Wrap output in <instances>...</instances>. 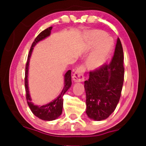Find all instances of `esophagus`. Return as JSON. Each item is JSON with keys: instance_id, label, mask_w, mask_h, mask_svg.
<instances>
[{"instance_id": "esophagus-1", "label": "esophagus", "mask_w": 146, "mask_h": 146, "mask_svg": "<svg viewBox=\"0 0 146 146\" xmlns=\"http://www.w3.org/2000/svg\"><path fill=\"white\" fill-rule=\"evenodd\" d=\"M84 68L82 66H81L78 68L76 70L74 74L72 76L73 80L75 82H82L84 80Z\"/></svg>"}]
</instances>
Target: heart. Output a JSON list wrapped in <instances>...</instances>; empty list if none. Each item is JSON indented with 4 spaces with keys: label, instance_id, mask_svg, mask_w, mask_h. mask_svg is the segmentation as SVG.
<instances>
[{
    "label": "heart",
    "instance_id": "heart-1",
    "mask_svg": "<svg viewBox=\"0 0 146 146\" xmlns=\"http://www.w3.org/2000/svg\"><path fill=\"white\" fill-rule=\"evenodd\" d=\"M88 44L90 47L95 46L88 57L86 64L90 69L96 70L106 63L113 47V41L107 33L95 30L88 34Z\"/></svg>",
    "mask_w": 146,
    "mask_h": 146
}]
</instances>
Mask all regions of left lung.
<instances>
[{
    "mask_svg": "<svg viewBox=\"0 0 146 146\" xmlns=\"http://www.w3.org/2000/svg\"><path fill=\"white\" fill-rule=\"evenodd\" d=\"M123 52L118 38L111 62L90 72L89 79L84 82L86 113L89 118L95 121L104 120L115 110L123 86Z\"/></svg>",
    "mask_w": 146,
    "mask_h": 146,
    "instance_id": "obj_1",
    "label": "left lung"
}]
</instances>
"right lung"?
I'll return each instance as SVG.
<instances>
[{
    "label": "right lung",
    "mask_w": 146,
    "mask_h": 146,
    "mask_svg": "<svg viewBox=\"0 0 146 146\" xmlns=\"http://www.w3.org/2000/svg\"><path fill=\"white\" fill-rule=\"evenodd\" d=\"M52 29V27H50L48 29H45L44 31L41 32L37 37L36 38L35 41L33 42L32 46L30 49L29 56H28V59L26 64L25 68V90H26V97H27V104L29 105L30 109L31 110L32 112L34 115L38 117V118L45 121H52L57 119L60 115L62 114V112L63 108V96L66 92L71 87L72 85V79H71V70H70L65 74L64 76V86L63 90H62L61 93L58 96L50 102L46 104L43 106H37L35 105L34 103L32 102V98L30 94L29 88V80H28V77H29V62L30 59H31L32 53H33L34 47L36 45V44L39 42L40 41L43 40L44 39L46 38L50 35L51 30Z\"/></svg>",
    "instance_id": "add662e5"
}]
</instances>
